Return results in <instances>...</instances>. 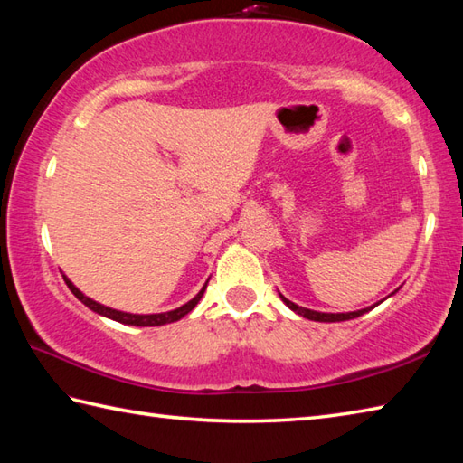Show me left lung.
<instances>
[{
    "mask_svg": "<svg viewBox=\"0 0 463 463\" xmlns=\"http://www.w3.org/2000/svg\"><path fill=\"white\" fill-rule=\"evenodd\" d=\"M280 298H282V302L287 304V307H288L290 310H294L297 314H300V317H304V318H308V320H317V322H340V320H350V318H358V317H362L364 312H368V310H370V308H364V310H356V312L328 314V312H317V310L302 308V307H298V304H294V302H290L288 298H284L282 294H280Z\"/></svg>",
    "mask_w": 463,
    "mask_h": 463,
    "instance_id": "1",
    "label": "left lung"
}]
</instances>
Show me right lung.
Wrapping results in <instances>:
<instances>
[{
    "instance_id": "right-lung-1",
    "label": "right lung",
    "mask_w": 463,
    "mask_h": 463,
    "mask_svg": "<svg viewBox=\"0 0 463 463\" xmlns=\"http://www.w3.org/2000/svg\"><path fill=\"white\" fill-rule=\"evenodd\" d=\"M65 279V284L69 287V290H71L77 298H80L87 308H91L93 312H97V314H103V317H107V318H111V320H117V322H121V324H131V326H161V324H169V322H175V320H181L184 314H189L196 304H199V300H201V297H203V292H204V288H206V284L204 287L201 288V292L196 294V297L193 298V300H189L186 304H183L181 308H175V310H171V312H161V314H129V312H121V310H113V308H107V307H103V304H99V302H95V300H91V298H87L85 294L81 292V290H77L75 287H73V282L69 280L67 277H63Z\"/></svg>"
}]
</instances>
